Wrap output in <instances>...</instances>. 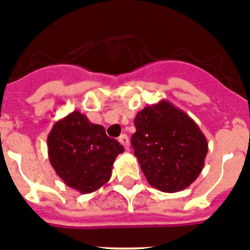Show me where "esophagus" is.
Here are the masks:
<instances>
[{
  "mask_svg": "<svg viewBox=\"0 0 250 250\" xmlns=\"http://www.w3.org/2000/svg\"><path fill=\"white\" fill-rule=\"evenodd\" d=\"M118 141L121 142V144L123 145V146H125V148H127V150H128V147H129V138H128V136H127V135H122L121 137L118 138Z\"/></svg>",
  "mask_w": 250,
  "mask_h": 250,
  "instance_id": "obj_1",
  "label": "esophagus"
}]
</instances>
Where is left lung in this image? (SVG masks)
I'll list each match as a JSON object with an SVG mask.
<instances>
[{"label": "left lung", "instance_id": "obj_1", "mask_svg": "<svg viewBox=\"0 0 250 250\" xmlns=\"http://www.w3.org/2000/svg\"><path fill=\"white\" fill-rule=\"evenodd\" d=\"M131 144L148 184L161 192L186 189L205 165L208 144L189 115L167 100L137 113Z\"/></svg>", "mask_w": 250, "mask_h": 250}]
</instances>
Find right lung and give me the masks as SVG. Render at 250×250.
Here are the masks:
<instances>
[{"instance_id": "1", "label": "right lung", "mask_w": 250, "mask_h": 250, "mask_svg": "<svg viewBox=\"0 0 250 250\" xmlns=\"http://www.w3.org/2000/svg\"><path fill=\"white\" fill-rule=\"evenodd\" d=\"M48 156L63 183L81 194L102 188L112 177L115 157L125 151L79 110L53 125L47 138Z\"/></svg>"}]
</instances>
